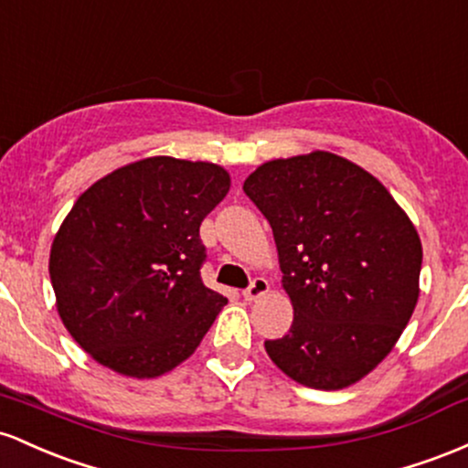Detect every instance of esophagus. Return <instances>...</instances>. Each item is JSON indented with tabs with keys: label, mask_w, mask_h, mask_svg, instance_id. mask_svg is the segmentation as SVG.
I'll return each mask as SVG.
<instances>
[{
	"label": "esophagus",
	"mask_w": 468,
	"mask_h": 468,
	"mask_svg": "<svg viewBox=\"0 0 468 468\" xmlns=\"http://www.w3.org/2000/svg\"><path fill=\"white\" fill-rule=\"evenodd\" d=\"M270 292V282L265 281V278H254V281L250 282L248 290L243 292L245 301H259V298L265 296V293Z\"/></svg>",
	"instance_id": "esophagus-1"
}]
</instances>
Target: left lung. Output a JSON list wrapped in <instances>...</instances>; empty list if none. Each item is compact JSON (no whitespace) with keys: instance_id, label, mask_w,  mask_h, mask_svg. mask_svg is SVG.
<instances>
[{"instance_id":"left-lung-1","label":"left lung","mask_w":468,"mask_h":468,"mask_svg":"<svg viewBox=\"0 0 468 468\" xmlns=\"http://www.w3.org/2000/svg\"><path fill=\"white\" fill-rule=\"evenodd\" d=\"M274 232L293 323L265 351L292 380L335 391L398 343L418 303L422 243L387 187L332 152L267 161L245 178Z\"/></svg>"}]
</instances>
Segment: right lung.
Returning <instances> with one entry per match:
<instances>
[{"mask_svg":"<svg viewBox=\"0 0 468 468\" xmlns=\"http://www.w3.org/2000/svg\"><path fill=\"white\" fill-rule=\"evenodd\" d=\"M229 190L220 165L150 156L88 187L50 248L57 312L79 347L130 378L190 358L228 303L203 285V218Z\"/></svg>","mask_w":468,"mask_h":468,"instance_id":"add662e5","label":"right lung"}]
</instances>
